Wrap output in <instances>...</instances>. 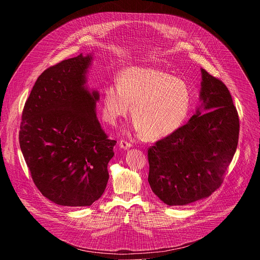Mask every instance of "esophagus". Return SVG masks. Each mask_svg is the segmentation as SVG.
<instances>
[{
	"label": "esophagus",
	"mask_w": 260,
	"mask_h": 260,
	"mask_svg": "<svg viewBox=\"0 0 260 260\" xmlns=\"http://www.w3.org/2000/svg\"><path fill=\"white\" fill-rule=\"evenodd\" d=\"M119 146H120V148H122V149H128V148L132 147V144L125 140H120Z\"/></svg>",
	"instance_id": "esophagus-1"
}]
</instances>
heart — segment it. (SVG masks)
<instances>
[{
    "instance_id": "obj_1",
    "label": "heart",
    "mask_w": 260,
    "mask_h": 260,
    "mask_svg": "<svg viewBox=\"0 0 260 260\" xmlns=\"http://www.w3.org/2000/svg\"><path fill=\"white\" fill-rule=\"evenodd\" d=\"M191 90L182 79L155 67H127L117 76V85L103 91L102 117L109 124L128 114L136 131L148 140H160L175 133L187 118Z\"/></svg>"
}]
</instances>
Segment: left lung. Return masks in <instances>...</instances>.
Listing matches in <instances>:
<instances>
[{
	"label": "left lung",
	"instance_id": "left-lung-1",
	"mask_svg": "<svg viewBox=\"0 0 260 260\" xmlns=\"http://www.w3.org/2000/svg\"><path fill=\"white\" fill-rule=\"evenodd\" d=\"M201 86L197 113L148 149V182L169 206L211 196L220 187L237 150L240 121L230 90L204 69Z\"/></svg>",
	"mask_w": 260,
	"mask_h": 260
}]
</instances>
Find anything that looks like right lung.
<instances>
[{
	"instance_id": "obj_1",
	"label": "right lung",
	"mask_w": 260,
	"mask_h": 260,
	"mask_svg": "<svg viewBox=\"0 0 260 260\" xmlns=\"http://www.w3.org/2000/svg\"><path fill=\"white\" fill-rule=\"evenodd\" d=\"M92 56L64 59L37 79L22 111L19 145L35 185L54 204L92 205L104 193L115 140L95 113L98 91L85 86Z\"/></svg>"
}]
</instances>
